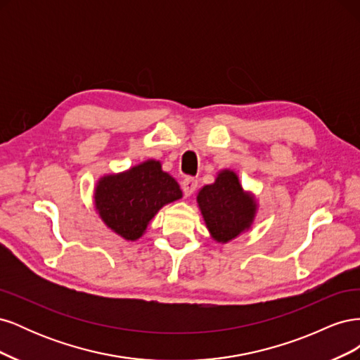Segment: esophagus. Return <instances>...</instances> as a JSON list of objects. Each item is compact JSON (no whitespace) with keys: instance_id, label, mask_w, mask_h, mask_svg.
<instances>
[{"instance_id":"34e87169","label":"esophagus","mask_w":360,"mask_h":360,"mask_svg":"<svg viewBox=\"0 0 360 360\" xmlns=\"http://www.w3.org/2000/svg\"><path fill=\"white\" fill-rule=\"evenodd\" d=\"M197 186H198V180L193 177H186L181 181V188L186 197H191V195L195 192V189H197Z\"/></svg>"}]
</instances>
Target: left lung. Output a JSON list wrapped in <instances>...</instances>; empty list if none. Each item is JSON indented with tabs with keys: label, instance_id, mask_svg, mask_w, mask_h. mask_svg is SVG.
I'll return each instance as SVG.
<instances>
[{
	"label": "left lung",
	"instance_id": "obj_1",
	"mask_svg": "<svg viewBox=\"0 0 360 360\" xmlns=\"http://www.w3.org/2000/svg\"><path fill=\"white\" fill-rule=\"evenodd\" d=\"M207 228L216 242L226 243L250 226L257 212L255 200L245 192L236 172L224 169L197 197Z\"/></svg>",
	"mask_w": 360,
	"mask_h": 360
}]
</instances>
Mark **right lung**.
Here are the masks:
<instances>
[{"label":"right lung","mask_w":360,"mask_h":360,"mask_svg":"<svg viewBox=\"0 0 360 360\" xmlns=\"http://www.w3.org/2000/svg\"><path fill=\"white\" fill-rule=\"evenodd\" d=\"M181 198L176 179L160 162L147 160L97 183L94 200L102 221L126 240H136L163 205Z\"/></svg>","instance_id":"1"}]
</instances>
